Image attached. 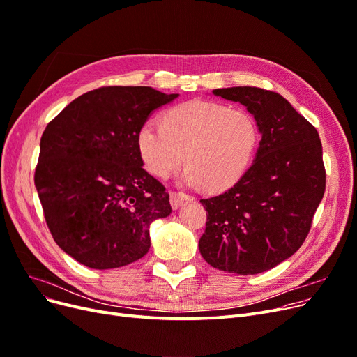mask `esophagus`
Segmentation results:
<instances>
[{"instance_id":"esophagus-1","label":"esophagus","mask_w":357,"mask_h":357,"mask_svg":"<svg viewBox=\"0 0 357 357\" xmlns=\"http://www.w3.org/2000/svg\"><path fill=\"white\" fill-rule=\"evenodd\" d=\"M192 197L183 194V192H179V191H172L170 192V206H172V208H178L182 206V203H185V201H191Z\"/></svg>"}]
</instances>
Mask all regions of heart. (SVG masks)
<instances>
[{"instance_id": "b5f03b06", "label": "heart", "mask_w": 357, "mask_h": 357, "mask_svg": "<svg viewBox=\"0 0 357 357\" xmlns=\"http://www.w3.org/2000/svg\"><path fill=\"white\" fill-rule=\"evenodd\" d=\"M258 142L250 114L206 100L169 107L162 122L147 119L137 132L138 151L151 175L167 178L185 160L183 182L208 191L235 185L252 163Z\"/></svg>"}]
</instances>
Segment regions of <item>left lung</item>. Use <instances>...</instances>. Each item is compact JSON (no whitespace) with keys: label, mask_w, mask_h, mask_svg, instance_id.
Here are the masks:
<instances>
[{"label":"left lung","mask_w":357,"mask_h":357,"mask_svg":"<svg viewBox=\"0 0 357 357\" xmlns=\"http://www.w3.org/2000/svg\"><path fill=\"white\" fill-rule=\"evenodd\" d=\"M254 115L262 138L252 166L226 192L199 199L207 222L198 248L217 270L267 271L296 252L325 192L317 128L275 91L259 87L213 90Z\"/></svg>","instance_id":"1"}]
</instances>
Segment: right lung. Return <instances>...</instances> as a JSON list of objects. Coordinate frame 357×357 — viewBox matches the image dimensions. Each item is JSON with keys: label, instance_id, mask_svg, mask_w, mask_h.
Returning a JSON list of instances; mask_svg holds the SVG:
<instances>
[{"label": "right lung", "instance_id": "add662e5", "mask_svg": "<svg viewBox=\"0 0 357 357\" xmlns=\"http://www.w3.org/2000/svg\"><path fill=\"white\" fill-rule=\"evenodd\" d=\"M176 98L146 86L99 87L46 126L35 185L54 241L80 264L118 268L149 252L150 223L172 207L143 167L137 132Z\"/></svg>", "mask_w": 357, "mask_h": 357}]
</instances>
